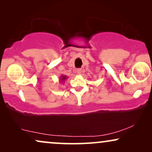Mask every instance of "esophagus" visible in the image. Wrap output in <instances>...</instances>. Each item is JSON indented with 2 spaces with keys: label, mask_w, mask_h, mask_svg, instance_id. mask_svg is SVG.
Instances as JSON below:
<instances>
[{
  "label": "esophagus",
  "mask_w": 152,
  "mask_h": 152,
  "mask_svg": "<svg viewBox=\"0 0 152 152\" xmlns=\"http://www.w3.org/2000/svg\"><path fill=\"white\" fill-rule=\"evenodd\" d=\"M82 70L80 69V68H79V69L77 70V75H81V74H82Z\"/></svg>",
  "instance_id": "obj_1"
}]
</instances>
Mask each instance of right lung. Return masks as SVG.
Wrapping results in <instances>:
<instances>
[{
    "label": "right lung",
    "mask_w": 152,
    "mask_h": 152,
    "mask_svg": "<svg viewBox=\"0 0 152 152\" xmlns=\"http://www.w3.org/2000/svg\"><path fill=\"white\" fill-rule=\"evenodd\" d=\"M66 79H67V77H66V75H61V77H60V80L59 82L62 83V82H64V81H65Z\"/></svg>",
    "instance_id": "right-lung-1"
}]
</instances>
